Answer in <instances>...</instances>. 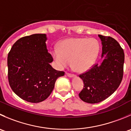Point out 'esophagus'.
Segmentation results:
<instances>
[{"instance_id": "obj_1", "label": "esophagus", "mask_w": 131, "mask_h": 131, "mask_svg": "<svg viewBox=\"0 0 131 131\" xmlns=\"http://www.w3.org/2000/svg\"><path fill=\"white\" fill-rule=\"evenodd\" d=\"M66 75H67L69 77H75V75L74 74H72V73H66Z\"/></svg>"}]
</instances>
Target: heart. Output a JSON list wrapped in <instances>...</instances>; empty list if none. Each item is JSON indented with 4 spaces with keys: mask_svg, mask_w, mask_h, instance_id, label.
<instances>
[{
    "mask_svg": "<svg viewBox=\"0 0 131 131\" xmlns=\"http://www.w3.org/2000/svg\"><path fill=\"white\" fill-rule=\"evenodd\" d=\"M100 52L99 43L94 38H70L62 41L58 49L52 51L59 69L71 64L78 72H84L93 65Z\"/></svg>",
    "mask_w": 131,
    "mask_h": 131,
    "instance_id": "heart-1",
    "label": "heart"
}]
</instances>
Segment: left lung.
Segmentation results:
<instances>
[{
	"label": "left lung",
	"instance_id": "left-lung-1",
	"mask_svg": "<svg viewBox=\"0 0 131 131\" xmlns=\"http://www.w3.org/2000/svg\"><path fill=\"white\" fill-rule=\"evenodd\" d=\"M99 37L102 41L103 61L79 75L84 86L79 96L90 104L102 102L112 95L120 86L124 74L125 56L120 44L110 36L99 35Z\"/></svg>",
	"mask_w": 131,
	"mask_h": 131
}]
</instances>
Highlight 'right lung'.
I'll return each mask as SVG.
<instances>
[{"instance_id": "obj_1", "label": "right lung", "mask_w": 131, "mask_h": 131, "mask_svg": "<svg viewBox=\"0 0 131 131\" xmlns=\"http://www.w3.org/2000/svg\"><path fill=\"white\" fill-rule=\"evenodd\" d=\"M45 34L21 38L13 44L7 56L8 80L11 89L21 99L38 103L47 99L57 79L64 72L54 69L48 52Z\"/></svg>"}]
</instances>
